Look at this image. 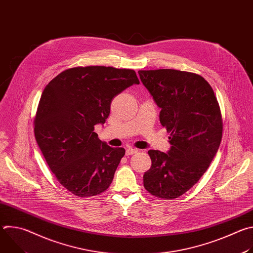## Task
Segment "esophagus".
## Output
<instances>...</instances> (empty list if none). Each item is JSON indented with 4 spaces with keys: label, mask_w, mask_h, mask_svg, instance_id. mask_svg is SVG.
Masks as SVG:
<instances>
[{
    "label": "esophagus",
    "mask_w": 253,
    "mask_h": 253,
    "mask_svg": "<svg viewBox=\"0 0 253 253\" xmlns=\"http://www.w3.org/2000/svg\"><path fill=\"white\" fill-rule=\"evenodd\" d=\"M137 152H138V150L135 149V148H132V147H129V148L126 149V155H127V156L133 155V154H135V153H137Z\"/></svg>",
    "instance_id": "esophagus-1"
}]
</instances>
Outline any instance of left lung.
I'll list each match as a JSON object with an SVG mask.
<instances>
[{
    "mask_svg": "<svg viewBox=\"0 0 253 253\" xmlns=\"http://www.w3.org/2000/svg\"><path fill=\"white\" fill-rule=\"evenodd\" d=\"M161 108L160 123L170 133L167 153L149 150L152 164L143 183L152 195L174 199L194 186L208 169L222 139L220 107L200 75L173 69L138 71Z\"/></svg>",
    "mask_w": 253,
    "mask_h": 253,
    "instance_id": "1",
    "label": "left lung"
}]
</instances>
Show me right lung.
<instances>
[{"mask_svg":"<svg viewBox=\"0 0 253 253\" xmlns=\"http://www.w3.org/2000/svg\"><path fill=\"white\" fill-rule=\"evenodd\" d=\"M139 84L134 70L105 66L67 69L45 87L34 119V133L61 185L79 197L109 188L125 155L94 132L110 114L115 96Z\"/></svg>","mask_w":253,"mask_h":253,"instance_id":"add662e5","label":"right lung"}]
</instances>
